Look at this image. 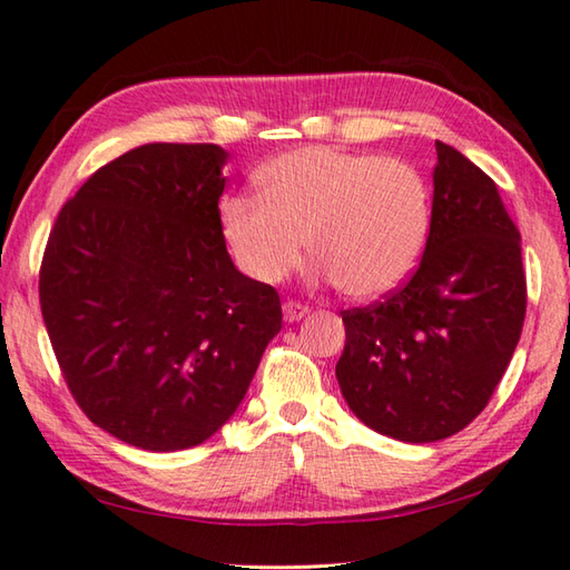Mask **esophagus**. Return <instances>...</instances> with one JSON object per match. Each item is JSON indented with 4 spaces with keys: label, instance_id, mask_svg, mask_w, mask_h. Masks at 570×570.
<instances>
[{
    "label": "esophagus",
    "instance_id": "1",
    "mask_svg": "<svg viewBox=\"0 0 570 570\" xmlns=\"http://www.w3.org/2000/svg\"><path fill=\"white\" fill-rule=\"evenodd\" d=\"M306 314H308V306L302 304V302H294V298H288V302L284 304V320L286 322H298V320H304Z\"/></svg>",
    "mask_w": 570,
    "mask_h": 570
}]
</instances>
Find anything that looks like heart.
<instances>
[{
    "label": "heart",
    "mask_w": 570,
    "mask_h": 570,
    "mask_svg": "<svg viewBox=\"0 0 570 570\" xmlns=\"http://www.w3.org/2000/svg\"><path fill=\"white\" fill-rule=\"evenodd\" d=\"M256 180L262 196L220 204L230 254L256 282H282L312 240L320 276L374 298L407 282L428 244L430 188L407 160L308 146L266 163Z\"/></svg>",
    "instance_id": "b5f03b06"
}]
</instances>
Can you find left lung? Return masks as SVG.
Here are the masks:
<instances>
[{"mask_svg":"<svg viewBox=\"0 0 570 570\" xmlns=\"http://www.w3.org/2000/svg\"><path fill=\"white\" fill-rule=\"evenodd\" d=\"M430 236L394 292L346 308L336 380L366 428L402 442L455 435L488 407L523 332L520 234L490 176L435 142Z\"/></svg>","mask_w":570,"mask_h":570,"instance_id":"left-lung-1","label":"left lung"}]
</instances>
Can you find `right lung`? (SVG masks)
I'll list each match as a JSON object with an SVG mask.
<instances>
[{
  "mask_svg": "<svg viewBox=\"0 0 570 570\" xmlns=\"http://www.w3.org/2000/svg\"><path fill=\"white\" fill-rule=\"evenodd\" d=\"M228 153L150 142L95 170L62 206L40 306L75 402L150 452L208 440L282 332L276 288L238 272L218 198Z\"/></svg>",
  "mask_w": 570,
  "mask_h": 570,
  "instance_id": "add662e5",
  "label": "right lung"
}]
</instances>
